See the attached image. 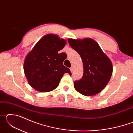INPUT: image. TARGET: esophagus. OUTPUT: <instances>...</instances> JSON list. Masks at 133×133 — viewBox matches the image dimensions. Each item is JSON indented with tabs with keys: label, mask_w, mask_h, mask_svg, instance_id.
<instances>
[{
	"label": "esophagus",
	"mask_w": 133,
	"mask_h": 133,
	"mask_svg": "<svg viewBox=\"0 0 133 133\" xmlns=\"http://www.w3.org/2000/svg\"><path fill=\"white\" fill-rule=\"evenodd\" d=\"M73 70H74V67L73 66H71L70 67V71H71V73L73 71Z\"/></svg>",
	"instance_id": "obj_1"
}]
</instances>
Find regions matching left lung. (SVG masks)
<instances>
[{
  "instance_id": "1",
  "label": "left lung",
  "mask_w": 133,
  "mask_h": 133,
  "mask_svg": "<svg viewBox=\"0 0 133 133\" xmlns=\"http://www.w3.org/2000/svg\"><path fill=\"white\" fill-rule=\"evenodd\" d=\"M68 42L80 55L84 69L82 78L74 82L75 89L84 96H93L100 93L111 77V62L93 39H69Z\"/></svg>"
}]
</instances>
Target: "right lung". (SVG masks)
<instances>
[{"instance_id": "add662e5", "label": "right lung", "mask_w": 133, "mask_h": 133, "mask_svg": "<svg viewBox=\"0 0 133 133\" xmlns=\"http://www.w3.org/2000/svg\"><path fill=\"white\" fill-rule=\"evenodd\" d=\"M66 41L57 35L49 34L43 37L26 57L24 71L33 89L48 92L57 88L65 73H71L63 65L65 53L58 51L64 48Z\"/></svg>"}]
</instances>
